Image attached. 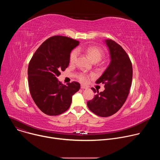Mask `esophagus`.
I'll use <instances>...</instances> for the list:
<instances>
[{
  "label": "esophagus",
  "mask_w": 160,
  "mask_h": 160,
  "mask_svg": "<svg viewBox=\"0 0 160 160\" xmlns=\"http://www.w3.org/2000/svg\"><path fill=\"white\" fill-rule=\"evenodd\" d=\"M81 88H82V89H87V88H88V87L87 86L84 85H81Z\"/></svg>",
  "instance_id": "obj_1"
}]
</instances>
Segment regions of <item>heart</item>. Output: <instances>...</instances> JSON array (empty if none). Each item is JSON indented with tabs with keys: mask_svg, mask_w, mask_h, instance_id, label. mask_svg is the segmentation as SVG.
<instances>
[{
	"mask_svg": "<svg viewBox=\"0 0 160 160\" xmlns=\"http://www.w3.org/2000/svg\"><path fill=\"white\" fill-rule=\"evenodd\" d=\"M86 53L88 54V56L92 59V61L94 62H99L102 58L104 55V52L102 50H101L100 48L95 46L89 47L86 49L85 50ZM78 55V51L77 49L73 50L70 56V62L72 64H73L76 62L77 57ZM77 78L83 83H87L88 80L89 76L84 73H80L77 75Z\"/></svg>",
	"mask_w": 160,
	"mask_h": 160,
	"instance_id": "heart-1",
	"label": "heart"
}]
</instances>
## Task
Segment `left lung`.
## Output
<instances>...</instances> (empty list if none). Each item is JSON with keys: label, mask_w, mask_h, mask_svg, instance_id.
<instances>
[{"label": "left lung", "mask_w": 160, "mask_h": 160, "mask_svg": "<svg viewBox=\"0 0 160 160\" xmlns=\"http://www.w3.org/2000/svg\"><path fill=\"white\" fill-rule=\"evenodd\" d=\"M109 48L111 62L102 75L96 81L104 84L105 90L92 88L97 94L87 102L88 109L101 117H110L124 104L132 85L133 70L129 56L121 45L112 40H106Z\"/></svg>", "instance_id": "1"}]
</instances>
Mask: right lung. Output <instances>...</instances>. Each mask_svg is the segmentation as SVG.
Instances as JSON below:
<instances>
[{
	"instance_id": "add662e5",
	"label": "right lung",
	"mask_w": 160,
	"mask_h": 160,
	"mask_svg": "<svg viewBox=\"0 0 160 160\" xmlns=\"http://www.w3.org/2000/svg\"><path fill=\"white\" fill-rule=\"evenodd\" d=\"M78 40L57 35L44 41L30 61L28 68L31 96L37 107L49 116H57L70 108L72 96L79 90L78 82L62 84L57 77L70 63Z\"/></svg>"
}]
</instances>
